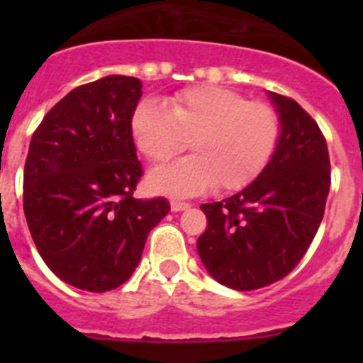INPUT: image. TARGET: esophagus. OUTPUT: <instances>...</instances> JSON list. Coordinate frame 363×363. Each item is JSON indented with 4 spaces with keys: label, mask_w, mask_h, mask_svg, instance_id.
Returning a JSON list of instances; mask_svg holds the SVG:
<instances>
[{
    "label": "esophagus",
    "mask_w": 363,
    "mask_h": 363,
    "mask_svg": "<svg viewBox=\"0 0 363 363\" xmlns=\"http://www.w3.org/2000/svg\"><path fill=\"white\" fill-rule=\"evenodd\" d=\"M189 207H191V205L185 203V201H178V200L171 201V211H172V213H182V211H187Z\"/></svg>",
    "instance_id": "obj_1"
}]
</instances>
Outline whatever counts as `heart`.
Instances as JSON below:
<instances>
[{"label":"heart","mask_w":363,"mask_h":363,"mask_svg":"<svg viewBox=\"0 0 363 363\" xmlns=\"http://www.w3.org/2000/svg\"><path fill=\"white\" fill-rule=\"evenodd\" d=\"M130 133L152 163L171 160L191 140L194 154L150 171L147 185L171 196H196L213 185L238 191L255 182L277 150L280 120L264 101H247L225 86L196 85L176 92L167 105L140 101Z\"/></svg>","instance_id":"1"}]
</instances>
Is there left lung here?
<instances>
[{
	"label": "left lung",
	"mask_w": 363,
	"mask_h": 363,
	"mask_svg": "<svg viewBox=\"0 0 363 363\" xmlns=\"http://www.w3.org/2000/svg\"><path fill=\"white\" fill-rule=\"evenodd\" d=\"M280 120L271 162L252 184L203 203L207 229L198 255L211 277L236 291H252L287 277L322 223L331 163L318 123L291 98L269 92Z\"/></svg>",
	"instance_id": "8db88e82"
}]
</instances>
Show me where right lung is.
Masks as SVG:
<instances>
[{
	"mask_svg": "<svg viewBox=\"0 0 363 363\" xmlns=\"http://www.w3.org/2000/svg\"><path fill=\"white\" fill-rule=\"evenodd\" d=\"M142 82L105 76L76 86L32 134L23 211L47 267L91 293L133 277L150 229L171 211L165 198H134L142 165L130 120Z\"/></svg>",
	"mask_w": 363,
	"mask_h": 363,
	"instance_id": "1",
	"label": "right lung"
}]
</instances>
